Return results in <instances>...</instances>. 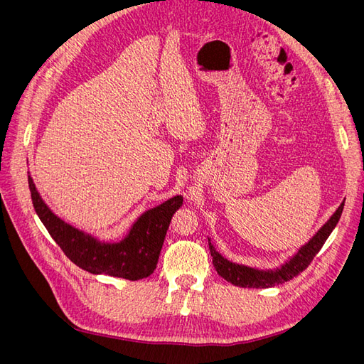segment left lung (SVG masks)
Returning <instances> with one entry per match:
<instances>
[{
  "label": "left lung",
  "mask_w": 364,
  "mask_h": 364,
  "mask_svg": "<svg viewBox=\"0 0 364 364\" xmlns=\"http://www.w3.org/2000/svg\"><path fill=\"white\" fill-rule=\"evenodd\" d=\"M345 200L337 208V211L331 215V218L317 230V234L308 241L305 246H302L297 250L296 255L290 258L287 262L282 264L279 269L274 270H258L252 269L247 266H241V264H235L232 261H228L223 258L220 253L215 250V247L211 245V240L209 241V252H211L213 264L220 277L225 278L228 282L237 285V287H245V289H269L274 287V285L287 282L297 277L301 272H304L313 258L317 255L318 250L322 249L325 245L326 238L329 234L333 232V229L338 223L341 211H343Z\"/></svg>",
  "instance_id": "8db88e82"
}]
</instances>
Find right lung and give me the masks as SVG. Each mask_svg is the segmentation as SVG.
<instances>
[{
	"mask_svg": "<svg viewBox=\"0 0 364 364\" xmlns=\"http://www.w3.org/2000/svg\"><path fill=\"white\" fill-rule=\"evenodd\" d=\"M28 188L35 211L51 238L75 266L92 274L138 281L156 269L165 234L173 214L182 206V196H174L138 217L129 234L118 243H105L83 230L65 223L41 199L33 179Z\"/></svg>",
	"mask_w": 364,
	"mask_h": 364,
	"instance_id": "1",
	"label": "right lung"
}]
</instances>
